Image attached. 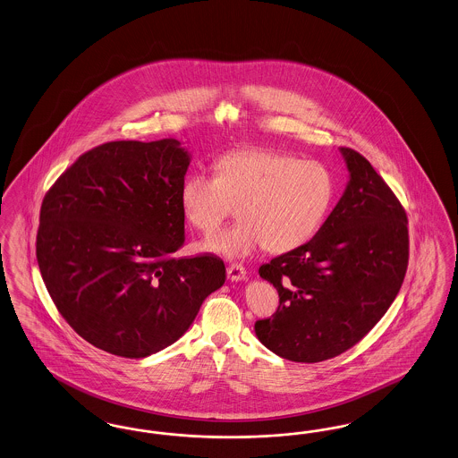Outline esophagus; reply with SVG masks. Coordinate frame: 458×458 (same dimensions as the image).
Listing matches in <instances>:
<instances>
[{
	"label": "esophagus",
	"mask_w": 458,
	"mask_h": 458,
	"mask_svg": "<svg viewBox=\"0 0 458 458\" xmlns=\"http://www.w3.org/2000/svg\"><path fill=\"white\" fill-rule=\"evenodd\" d=\"M226 275H228L230 281H243L247 277V271L242 264H232L226 269Z\"/></svg>",
	"instance_id": "esophagus-1"
}]
</instances>
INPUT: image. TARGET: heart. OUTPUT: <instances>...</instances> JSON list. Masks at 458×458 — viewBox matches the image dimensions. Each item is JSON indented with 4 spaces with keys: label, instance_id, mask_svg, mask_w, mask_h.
I'll return each instance as SVG.
<instances>
[{
    "label": "heart",
    "instance_id": "heart-1",
    "mask_svg": "<svg viewBox=\"0 0 458 458\" xmlns=\"http://www.w3.org/2000/svg\"><path fill=\"white\" fill-rule=\"evenodd\" d=\"M216 175L192 172L183 179V215L209 233L233 215L242 220L208 237L204 247L226 257H245L266 247L283 254L309 242L327 215L334 182L329 170L275 149H240L220 157Z\"/></svg>",
    "mask_w": 458,
    "mask_h": 458
}]
</instances>
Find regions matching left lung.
<instances>
[{
  "label": "left lung",
  "instance_id": "1",
  "mask_svg": "<svg viewBox=\"0 0 458 458\" xmlns=\"http://www.w3.org/2000/svg\"><path fill=\"white\" fill-rule=\"evenodd\" d=\"M349 181L310 242L259 275L279 293L273 318L257 320L259 341L298 363H318L360 343L403 286L409 232L403 204L363 155L339 148Z\"/></svg>",
  "mask_w": 458,
  "mask_h": 458
}]
</instances>
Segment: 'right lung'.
<instances>
[{
	"label": "right lung",
	"instance_id": "right-lung-1",
	"mask_svg": "<svg viewBox=\"0 0 458 458\" xmlns=\"http://www.w3.org/2000/svg\"><path fill=\"white\" fill-rule=\"evenodd\" d=\"M191 153L174 138L83 153L40 206L37 262L64 320L95 348L147 358L174 344L226 279L220 257H177Z\"/></svg>",
	"mask_w": 458,
	"mask_h": 458
}]
</instances>
